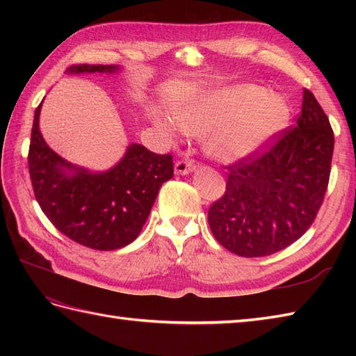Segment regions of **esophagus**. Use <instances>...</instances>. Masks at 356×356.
Returning a JSON list of instances; mask_svg holds the SVG:
<instances>
[{
  "label": "esophagus",
  "instance_id": "1",
  "mask_svg": "<svg viewBox=\"0 0 356 356\" xmlns=\"http://www.w3.org/2000/svg\"><path fill=\"white\" fill-rule=\"evenodd\" d=\"M194 170H195V163L191 162L190 159H179L176 165H174V171H176V174H188Z\"/></svg>",
  "mask_w": 356,
  "mask_h": 356
}]
</instances>
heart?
<instances>
[{
	"mask_svg": "<svg viewBox=\"0 0 356 356\" xmlns=\"http://www.w3.org/2000/svg\"><path fill=\"white\" fill-rule=\"evenodd\" d=\"M286 119V104L270 90L255 84L220 88L177 113L184 130L213 131L209 147L223 161H238L254 153Z\"/></svg>",
	"mask_w": 356,
	"mask_h": 356,
	"instance_id": "obj_1",
	"label": "heart"
}]
</instances>
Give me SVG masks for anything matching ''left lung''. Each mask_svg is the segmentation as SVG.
<instances>
[{
  "label": "left lung",
  "instance_id": "1",
  "mask_svg": "<svg viewBox=\"0 0 356 356\" xmlns=\"http://www.w3.org/2000/svg\"><path fill=\"white\" fill-rule=\"evenodd\" d=\"M295 120L226 165V190L211 205L208 222L218 243L240 257H266L291 246L323 205L335 138L311 90L305 88Z\"/></svg>",
  "mask_w": 356,
  "mask_h": 356
}]
</instances>
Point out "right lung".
Wrapping results in <instances>:
<instances>
[{
	"label": "right lung",
	"instance_id": "obj_1",
	"mask_svg": "<svg viewBox=\"0 0 356 356\" xmlns=\"http://www.w3.org/2000/svg\"><path fill=\"white\" fill-rule=\"evenodd\" d=\"M116 65L76 64L70 73H111ZM42 104V102H41ZM41 104L35 110L29 172L35 197L53 226L76 243L113 251L131 243L145 225L157 193L174 174L172 156L133 143L115 168L90 174L59 157L40 131ZM72 169L73 175H67Z\"/></svg>",
	"mask_w": 356,
	"mask_h": 356
}]
</instances>
